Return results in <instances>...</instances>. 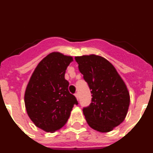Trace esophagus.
I'll use <instances>...</instances> for the list:
<instances>
[{"label": "esophagus", "instance_id": "1", "mask_svg": "<svg viewBox=\"0 0 153 153\" xmlns=\"http://www.w3.org/2000/svg\"><path fill=\"white\" fill-rule=\"evenodd\" d=\"M75 97H76V100H79V95H78L77 93H75Z\"/></svg>", "mask_w": 153, "mask_h": 153}]
</instances>
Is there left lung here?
I'll return each instance as SVG.
<instances>
[{
	"label": "left lung",
	"mask_w": 153,
	"mask_h": 153,
	"mask_svg": "<svg viewBox=\"0 0 153 153\" xmlns=\"http://www.w3.org/2000/svg\"><path fill=\"white\" fill-rule=\"evenodd\" d=\"M79 72L91 90L92 102L83 112L92 129L108 132L125 120L130 102L123 79L113 64L98 55L75 56Z\"/></svg>",
	"instance_id": "1"
}]
</instances>
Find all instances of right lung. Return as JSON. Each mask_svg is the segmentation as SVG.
Wrapping results in <instances>:
<instances>
[{"mask_svg": "<svg viewBox=\"0 0 153 153\" xmlns=\"http://www.w3.org/2000/svg\"><path fill=\"white\" fill-rule=\"evenodd\" d=\"M73 60L71 56L51 53L38 63L28 82L24 94L27 113L35 126L45 132L61 129L78 104L64 77Z\"/></svg>", "mask_w": 153, "mask_h": 153, "instance_id": "1", "label": "right lung"}]
</instances>
